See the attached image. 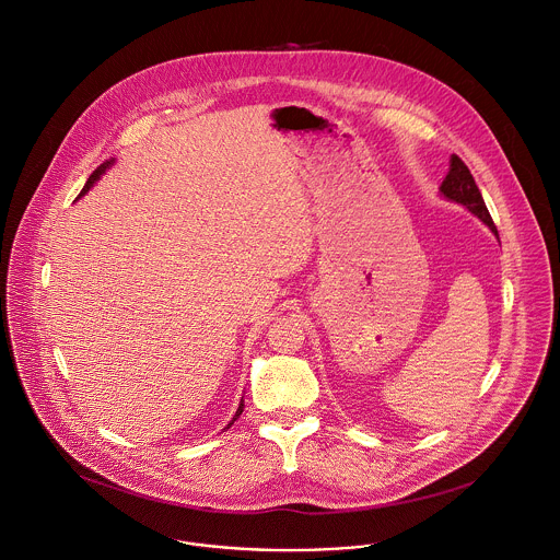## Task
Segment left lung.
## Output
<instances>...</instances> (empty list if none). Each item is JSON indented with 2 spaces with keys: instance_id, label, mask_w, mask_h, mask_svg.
Wrapping results in <instances>:
<instances>
[{
  "instance_id": "left-lung-1",
  "label": "left lung",
  "mask_w": 560,
  "mask_h": 560,
  "mask_svg": "<svg viewBox=\"0 0 560 560\" xmlns=\"http://www.w3.org/2000/svg\"><path fill=\"white\" fill-rule=\"evenodd\" d=\"M439 191H441L443 198H447V200H452V202H458V205H463L465 209H469V211H471L476 218H480V220L495 233V237H498V229H495V224H493V220H491V213H489V209H487V205H485V198H482V194H480V189H478V185H476V180H474L469 167L463 163L460 156L452 154V159H450V172H447V176H445V180H443V185H441Z\"/></svg>"
}]
</instances>
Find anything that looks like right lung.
<instances>
[{
    "instance_id": "right-lung-1",
    "label": "right lung",
    "mask_w": 560,
    "mask_h": 560,
    "mask_svg": "<svg viewBox=\"0 0 560 560\" xmlns=\"http://www.w3.org/2000/svg\"><path fill=\"white\" fill-rule=\"evenodd\" d=\"M113 163H115V159H108V161H104V163H102V165H100V167H97V170H95V172H93V174H91V176H89V180H86V183H84V187H82V191H80V196H84V194H86V191H89V189H91V187H93V185H95V183H97V180H100V176H102V174H104V172H106V170H108V167H110V165H113ZM80 196H78V198H80ZM242 410H244V399H242V401H240V408H237V412H235V417H233V421H235V419H237V417H240V415H242ZM233 421H231V423H229V425H226V428H231V425H233ZM226 428H224V430H226Z\"/></svg>"
}]
</instances>
